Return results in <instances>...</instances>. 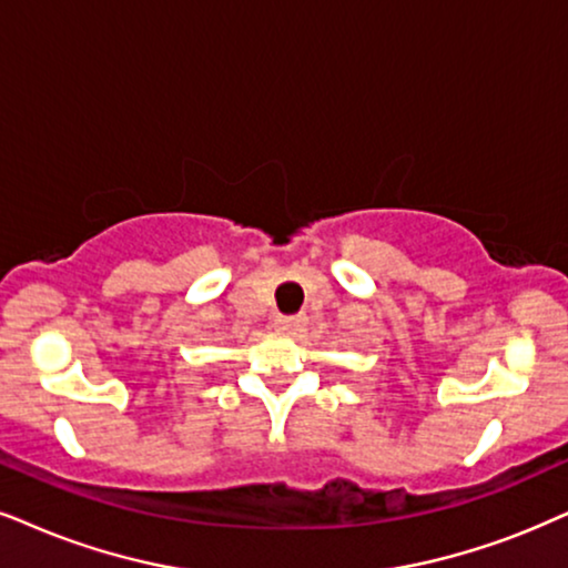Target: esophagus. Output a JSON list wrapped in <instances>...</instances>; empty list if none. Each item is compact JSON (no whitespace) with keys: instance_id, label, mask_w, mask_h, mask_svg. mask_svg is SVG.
I'll return each instance as SVG.
<instances>
[{"instance_id":"obj_1","label":"esophagus","mask_w":568,"mask_h":568,"mask_svg":"<svg viewBox=\"0 0 568 568\" xmlns=\"http://www.w3.org/2000/svg\"><path fill=\"white\" fill-rule=\"evenodd\" d=\"M304 322H306L304 314H280V317L275 320V327L280 329V333L293 335L304 327Z\"/></svg>"}]
</instances>
